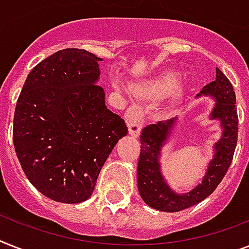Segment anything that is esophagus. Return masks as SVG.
<instances>
[{"instance_id":"34e87169","label":"esophagus","mask_w":249,"mask_h":249,"mask_svg":"<svg viewBox=\"0 0 249 249\" xmlns=\"http://www.w3.org/2000/svg\"><path fill=\"white\" fill-rule=\"evenodd\" d=\"M124 120H126L127 126H128L129 135L133 137L139 136L143 123L142 108L140 106H131L128 109L126 110Z\"/></svg>"}]
</instances>
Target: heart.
<instances>
[{"mask_svg": "<svg viewBox=\"0 0 249 249\" xmlns=\"http://www.w3.org/2000/svg\"><path fill=\"white\" fill-rule=\"evenodd\" d=\"M178 85H179V73L176 71H168L153 80L146 86H137L135 92L140 95L163 96L174 91Z\"/></svg>", "mask_w": 249, "mask_h": 249, "instance_id": "obj_1", "label": "heart"}]
</instances>
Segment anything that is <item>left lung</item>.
<instances>
[{"instance_id": "8db88e82", "label": "left lung", "mask_w": 249, "mask_h": 249, "mask_svg": "<svg viewBox=\"0 0 249 249\" xmlns=\"http://www.w3.org/2000/svg\"><path fill=\"white\" fill-rule=\"evenodd\" d=\"M200 96H210L215 100L210 120L220 122L221 136L213 143V159L207 164L202 182L190 192L178 194L170 188L160 169L161 151L169 141L178 118L149 124L141 132L137 187L143 202L153 209L164 213H177L201 202L215 191L231 166L238 139V114L233 86L227 76L216 69V79L203 86L197 94V98Z\"/></svg>"}]
</instances>
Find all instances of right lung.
Listing matches in <instances>:
<instances>
[{"instance_id": "add662e5", "label": "right lung", "mask_w": 249, "mask_h": 249, "mask_svg": "<svg viewBox=\"0 0 249 249\" xmlns=\"http://www.w3.org/2000/svg\"><path fill=\"white\" fill-rule=\"evenodd\" d=\"M102 58L85 49L53 53L30 71L14 116V146L26 178L57 202L80 203L118 140L124 121L96 85Z\"/></svg>"}]
</instances>
